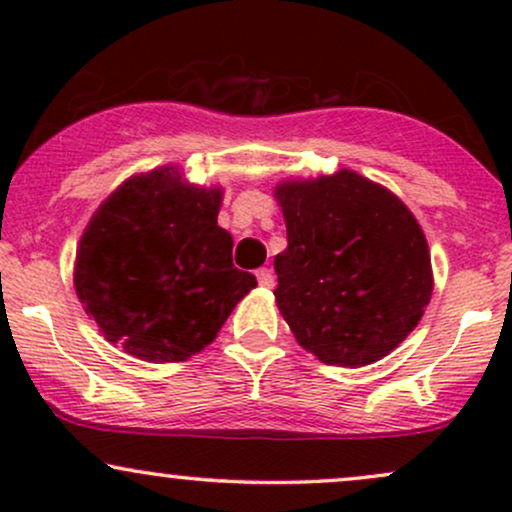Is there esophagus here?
Listing matches in <instances>:
<instances>
[{"label": "esophagus", "instance_id": "1", "mask_svg": "<svg viewBox=\"0 0 512 512\" xmlns=\"http://www.w3.org/2000/svg\"><path fill=\"white\" fill-rule=\"evenodd\" d=\"M257 281H260V286H264V289H272V286H274L272 269H267V267L257 269Z\"/></svg>", "mask_w": 512, "mask_h": 512}]
</instances>
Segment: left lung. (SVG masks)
<instances>
[{
  "mask_svg": "<svg viewBox=\"0 0 512 512\" xmlns=\"http://www.w3.org/2000/svg\"><path fill=\"white\" fill-rule=\"evenodd\" d=\"M289 248L274 257L276 305L327 366H368L397 349L431 301L424 231L383 185L354 170L274 190Z\"/></svg>",
  "mask_w": 512,
  "mask_h": 512,
  "instance_id": "obj_1",
  "label": "left lung"
}]
</instances>
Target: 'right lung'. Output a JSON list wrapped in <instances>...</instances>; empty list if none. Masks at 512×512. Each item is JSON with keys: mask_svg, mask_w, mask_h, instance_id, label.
Here are the masks:
<instances>
[{"mask_svg": "<svg viewBox=\"0 0 512 512\" xmlns=\"http://www.w3.org/2000/svg\"><path fill=\"white\" fill-rule=\"evenodd\" d=\"M223 192L178 168L134 175L88 221L74 289L103 337L151 363H178L214 342L255 289L233 267V238L216 223Z\"/></svg>", "mask_w": 512, "mask_h": 512, "instance_id": "obj_1", "label": "right lung"}]
</instances>
